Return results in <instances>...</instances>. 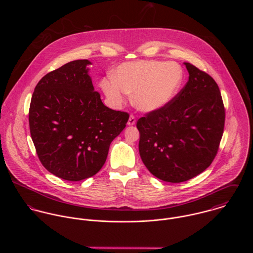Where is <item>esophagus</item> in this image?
<instances>
[{
  "label": "esophagus",
  "instance_id": "34e87169",
  "mask_svg": "<svg viewBox=\"0 0 253 253\" xmlns=\"http://www.w3.org/2000/svg\"><path fill=\"white\" fill-rule=\"evenodd\" d=\"M136 122V119H135V116L134 115H130L129 116V119H128V122H127V125L128 126H133Z\"/></svg>",
  "mask_w": 253,
  "mask_h": 253
}]
</instances>
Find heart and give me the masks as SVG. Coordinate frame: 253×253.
Segmentation results:
<instances>
[{"label": "heart", "instance_id": "obj_1", "mask_svg": "<svg viewBox=\"0 0 253 253\" xmlns=\"http://www.w3.org/2000/svg\"><path fill=\"white\" fill-rule=\"evenodd\" d=\"M183 71L174 62L140 60L120 65L112 82L102 84L109 98L118 103L123 93H131L133 104L142 111H155L167 105L177 93Z\"/></svg>", "mask_w": 253, "mask_h": 253}]
</instances>
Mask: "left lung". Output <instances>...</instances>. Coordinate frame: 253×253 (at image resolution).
Returning a JSON list of instances; mask_svg holds the SVG:
<instances>
[{"instance_id":"8db88e82","label":"left lung","mask_w":253,"mask_h":253,"mask_svg":"<svg viewBox=\"0 0 253 253\" xmlns=\"http://www.w3.org/2000/svg\"><path fill=\"white\" fill-rule=\"evenodd\" d=\"M189 80L164 107L136 124L139 154L148 170L170 183L189 180L213 162L224 131L225 108L216 82L184 63Z\"/></svg>"}]
</instances>
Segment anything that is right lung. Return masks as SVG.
Segmentation results:
<instances>
[{
	"mask_svg": "<svg viewBox=\"0 0 253 253\" xmlns=\"http://www.w3.org/2000/svg\"><path fill=\"white\" fill-rule=\"evenodd\" d=\"M88 64L86 59L74 60L47 73L37 84L30 103V133L39 160L64 180L95 175L129 118L102 103Z\"/></svg>",
	"mask_w": 253,
	"mask_h": 253,
	"instance_id": "right-lung-1",
	"label": "right lung"
}]
</instances>
